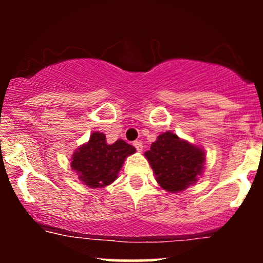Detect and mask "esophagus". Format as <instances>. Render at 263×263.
I'll return each mask as SVG.
<instances>
[{"mask_svg": "<svg viewBox=\"0 0 263 263\" xmlns=\"http://www.w3.org/2000/svg\"><path fill=\"white\" fill-rule=\"evenodd\" d=\"M134 146H135V148L137 149V152H142V149H143V144H142L141 142H138V141L134 142Z\"/></svg>", "mask_w": 263, "mask_h": 263, "instance_id": "obj_1", "label": "esophagus"}]
</instances>
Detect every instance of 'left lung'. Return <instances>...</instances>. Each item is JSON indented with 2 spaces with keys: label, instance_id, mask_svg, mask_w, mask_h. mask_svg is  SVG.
<instances>
[{
  "label": "left lung",
  "instance_id": "1",
  "mask_svg": "<svg viewBox=\"0 0 263 263\" xmlns=\"http://www.w3.org/2000/svg\"><path fill=\"white\" fill-rule=\"evenodd\" d=\"M144 156L155 172L157 182L171 193L183 192L194 184L204 170V151L170 131L159 135Z\"/></svg>",
  "mask_w": 263,
  "mask_h": 263
}]
</instances>
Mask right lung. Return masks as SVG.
Wrapping results in <instances>:
<instances>
[{
    "mask_svg": "<svg viewBox=\"0 0 263 263\" xmlns=\"http://www.w3.org/2000/svg\"><path fill=\"white\" fill-rule=\"evenodd\" d=\"M135 152V147L123 140L108 144L104 134L92 132L89 142L73 155L71 170L78 172L85 185L104 188L116 179L126 157Z\"/></svg>",
    "mask_w": 263,
    "mask_h": 263,
    "instance_id": "right-lung-1",
    "label": "right lung"
}]
</instances>
